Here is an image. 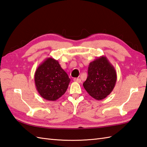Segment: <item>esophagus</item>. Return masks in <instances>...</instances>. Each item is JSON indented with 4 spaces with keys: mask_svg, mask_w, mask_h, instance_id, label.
I'll return each mask as SVG.
<instances>
[{
    "mask_svg": "<svg viewBox=\"0 0 147 147\" xmlns=\"http://www.w3.org/2000/svg\"><path fill=\"white\" fill-rule=\"evenodd\" d=\"M74 81H75V82H77V83H81V79H80V78H74Z\"/></svg>",
    "mask_w": 147,
    "mask_h": 147,
    "instance_id": "esophagus-1",
    "label": "esophagus"
}]
</instances>
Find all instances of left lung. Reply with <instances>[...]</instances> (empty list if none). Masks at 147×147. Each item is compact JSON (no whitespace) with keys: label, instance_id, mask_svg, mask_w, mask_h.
<instances>
[{"label":"left lung","instance_id":"obj_1","mask_svg":"<svg viewBox=\"0 0 147 147\" xmlns=\"http://www.w3.org/2000/svg\"><path fill=\"white\" fill-rule=\"evenodd\" d=\"M88 75L83 83L84 89L96 100H103L115 86L117 71L107 57L101 56L92 61L88 69Z\"/></svg>","mask_w":147,"mask_h":147}]
</instances>
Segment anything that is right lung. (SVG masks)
Returning a JSON list of instances; mask_svg holds the SVG:
<instances>
[{
	"instance_id": "1",
	"label": "right lung",
	"mask_w": 147,
	"mask_h": 147,
	"mask_svg": "<svg viewBox=\"0 0 147 147\" xmlns=\"http://www.w3.org/2000/svg\"><path fill=\"white\" fill-rule=\"evenodd\" d=\"M70 79L53 57H47L37 68L34 82L40 96L48 101H56L65 93Z\"/></svg>"
}]
</instances>
